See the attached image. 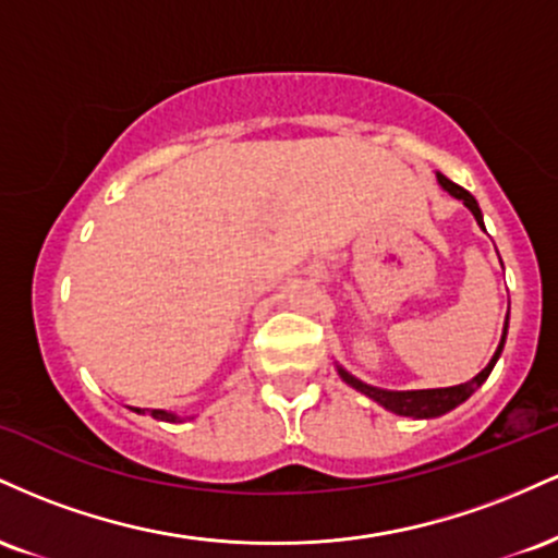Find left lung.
<instances>
[{
    "label": "left lung",
    "mask_w": 558,
    "mask_h": 558,
    "mask_svg": "<svg viewBox=\"0 0 558 558\" xmlns=\"http://www.w3.org/2000/svg\"><path fill=\"white\" fill-rule=\"evenodd\" d=\"M438 183L444 185V191H448L453 198H459V202H464V207L470 209L472 215H475L477 226L483 228V213H480L477 207V198L470 194V191H464L462 185H457L453 181H448L446 175H440L438 172ZM506 330H509V312H506V323H504V336H501V343H498L496 354H493V360L488 362V367L483 369V373L472 377V380L462 383V386H451V388H427V390H383V388H373L367 386V383L356 380L354 375L345 373L343 367H338V375L343 377L345 383H349L351 388H356L360 393L369 396V399L380 403L383 409H388V412L399 414V417H412V420H430V417H440V414L451 412V409H457L459 403L470 399L475 390L483 386L485 380H488L490 369L496 367L498 356H501L504 351V343H506Z\"/></svg>",
    "instance_id": "left-lung-1"
}]
</instances>
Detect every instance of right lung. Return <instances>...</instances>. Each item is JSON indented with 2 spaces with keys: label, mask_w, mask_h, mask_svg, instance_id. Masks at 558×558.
Masks as SVG:
<instances>
[{
  "label": "right lung",
  "mask_w": 558,
  "mask_h": 558,
  "mask_svg": "<svg viewBox=\"0 0 558 558\" xmlns=\"http://www.w3.org/2000/svg\"><path fill=\"white\" fill-rule=\"evenodd\" d=\"M133 412L144 414V412H141V409H136V407H133ZM151 417L162 420V422H183V417H178V414H172V412H165V409H151Z\"/></svg>",
  "instance_id": "right-lung-1"
}]
</instances>
